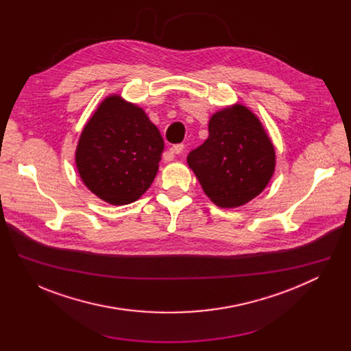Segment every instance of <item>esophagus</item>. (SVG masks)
<instances>
[{"label":"esophagus","instance_id":"obj_1","mask_svg":"<svg viewBox=\"0 0 351 351\" xmlns=\"http://www.w3.org/2000/svg\"><path fill=\"white\" fill-rule=\"evenodd\" d=\"M183 149H184L183 144H175L169 148V153L172 154V157H176V156H180L183 153Z\"/></svg>","mask_w":351,"mask_h":351}]
</instances>
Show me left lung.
I'll list each match as a JSON object with an SVG mask.
<instances>
[{"label":"left lung","instance_id":"1","mask_svg":"<svg viewBox=\"0 0 351 351\" xmlns=\"http://www.w3.org/2000/svg\"><path fill=\"white\" fill-rule=\"evenodd\" d=\"M208 138L187 156L204 193L218 207H240L257 197L275 171V148L258 118L236 104L214 114Z\"/></svg>","mask_w":351,"mask_h":351}]
</instances>
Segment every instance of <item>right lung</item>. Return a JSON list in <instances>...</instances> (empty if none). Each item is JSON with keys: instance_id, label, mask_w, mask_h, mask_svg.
<instances>
[{"instance_id": "add662e5", "label": "right lung", "mask_w": 351, "mask_h": 351, "mask_svg": "<svg viewBox=\"0 0 351 351\" xmlns=\"http://www.w3.org/2000/svg\"><path fill=\"white\" fill-rule=\"evenodd\" d=\"M164 140L145 112L119 95L107 97L86 123L76 148L83 183L112 206L136 202L152 186Z\"/></svg>"}]
</instances>
